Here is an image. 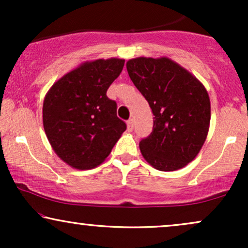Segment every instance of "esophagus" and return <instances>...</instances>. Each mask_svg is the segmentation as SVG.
Instances as JSON below:
<instances>
[{"label":"esophagus","mask_w":248,"mask_h":248,"mask_svg":"<svg viewBox=\"0 0 248 248\" xmlns=\"http://www.w3.org/2000/svg\"><path fill=\"white\" fill-rule=\"evenodd\" d=\"M127 127H128V130H133V128H134V120H133V119H129V120L127 121Z\"/></svg>","instance_id":"1"}]
</instances>
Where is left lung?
Instances as JSON below:
<instances>
[{
    "mask_svg": "<svg viewBox=\"0 0 248 248\" xmlns=\"http://www.w3.org/2000/svg\"><path fill=\"white\" fill-rule=\"evenodd\" d=\"M126 66L155 115L152 134L140 142L142 156L161 171L182 169L195 160L209 133L211 105L206 88L167 57H138Z\"/></svg>",
    "mask_w": 248,
    "mask_h": 248,
    "instance_id": "8db88e82",
    "label": "left lung"
}]
</instances>
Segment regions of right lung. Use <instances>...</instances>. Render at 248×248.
I'll list each match as a JSON object with an SVG mask.
<instances>
[{
  "label": "right lung",
  "mask_w": 248,
  "mask_h": 248,
  "mask_svg": "<svg viewBox=\"0 0 248 248\" xmlns=\"http://www.w3.org/2000/svg\"><path fill=\"white\" fill-rule=\"evenodd\" d=\"M124 65L120 58L85 62L47 91L43 126L53 152L70 167H98L126 130L116 116V102L106 95Z\"/></svg>",
  "instance_id": "add662e5"
}]
</instances>
